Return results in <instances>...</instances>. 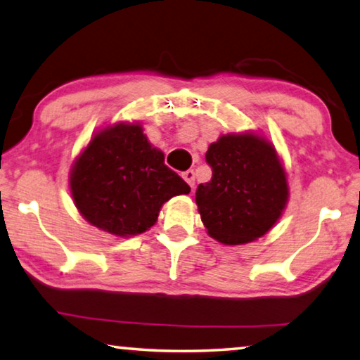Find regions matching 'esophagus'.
<instances>
[{
  "instance_id": "1",
  "label": "esophagus",
  "mask_w": 360,
  "mask_h": 360,
  "mask_svg": "<svg viewBox=\"0 0 360 360\" xmlns=\"http://www.w3.org/2000/svg\"><path fill=\"white\" fill-rule=\"evenodd\" d=\"M182 178L187 182V184L191 186V189H194V184H195V173L192 169H187L182 173Z\"/></svg>"
}]
</instances>
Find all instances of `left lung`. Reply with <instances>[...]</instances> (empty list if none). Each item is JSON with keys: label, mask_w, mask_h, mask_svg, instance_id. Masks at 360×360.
<instances>
[{"label": "left lung", "mask_w": 360, "mask_h": 360, "mask_svg": "<svg viewBox=\"0 0 360 360\" xmlns=\"http://www.w3.org/2000/svg\"><path fill=\"white\" fill-rule=\"evenodd\" d=\"M205 160L212 179L198 184L195 202L208 234L229 245L262 238L288 200L275 148L252 134H229L208 147Z\"/></svg>", "instance_id": "left-lung-1"}]
</instances>
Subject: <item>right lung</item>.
<instances>
[{
    "mask_svg": "<svg viewBox=\"0 0 360 360\" xmlns=\"http://www.w3.org/2000/svg\"><path fill=\"white\" fill-rule=\"evenodd\" d=\"M71 192L82 217L115 236L147 231L171 197L191 187L165 165L139 124H116L90 141L71 171Z\"/></svg>",
    "mask_w": 360,
    "mask_h": 360,
    "instance_id": "right-lung-1",
    "label": "right lung"
}]
</instances>
